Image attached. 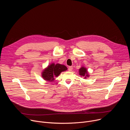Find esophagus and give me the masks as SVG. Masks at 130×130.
Here are the masks:
<instances>
[{"label": "esophagus", "instance_id": "esophagus-1", "mask_svg": "<svg viewBox=\"0 0 130 130\" xmlns=\"http://www.w3.org/2000/svg\"><path fill=\"white\" fill-rule=\"evenodd\" d=\"M72 69H73V68H72V66H69V67H68V70H69V71H72Z\"/></svg>", "mask_w": 130, "mask_h": 130}]
</instances>
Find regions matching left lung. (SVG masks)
<instances>
[{
	"label": "left lung",
	"instance_id": "obj_1",
	"mask_svg": "<svg viewBox=\"0 0 130 130\" xmlns=\"http://www.w3.org/2000/svg\"><path fill=\"white\" fill-rule=\"evenodd\" d=\"M79 75L84 77V79H86L87 77H88L89 76L88 74L87 69L84 67H82L79 69Z\"/></svg>",
	"mask_w": 130,
	"mask_h": 130
}]
</instances>
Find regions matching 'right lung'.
<instances>
[{
    "mask_svg": "<svg viewBox=\"0 0 130 130\" xmlns=\"http://www.w3.org/2000/svg\"><path fill=\"white\" fill-rule=\"evenodd\" d=\"M67 68L64 65L52 63L48 66L42 72V77L47 81L52 82L54 80L55 77H58L60 74L67 70Z\"/></svg>",
    "mask_w": 130,
    "mask_h": 130,
    "instance_id": "add662e5",
    "label": "right lung"
}]
</instances>
